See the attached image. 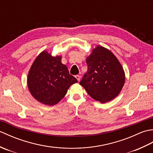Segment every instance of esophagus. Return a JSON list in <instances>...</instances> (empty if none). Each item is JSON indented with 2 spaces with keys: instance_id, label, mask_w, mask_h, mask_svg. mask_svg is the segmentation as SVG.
<instances>
[{
  "instance_id": "obj_1",
  "label": "esophagus",
  "mask_w": 153,
  "mask_h": 153,
  "mask_svg": "<svg viewBox=\"0 0 153 153\" xmlns=\"http://www.w3.org/2000/svg\"><path fill=\"white\" fill-rule=\"evenodd\" d=\"M75 77L77 79V80L78 81V82H79L80 80V76H79V75H76V76H75Z\"/></svg>"
}]
</instances>
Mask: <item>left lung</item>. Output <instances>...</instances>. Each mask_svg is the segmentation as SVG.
Wrapping results in <instances>:
<instances>
[{
    "label": "left lung",
    "instance_id": "1",
    "mask_svg": "<svg viewBox=\"0 0 153 153\" xmlns=\"http://www.w3.org/2000/svg\"><path fill=\"white\" fill-rule=\"evenodd\" d=\"M86 63L87 71L80 85L97 101L105 103L114 99L125 82L124 71L116 57L106 48L97 46Z\"/></svg>",
    "mask_w": 153,
    "mask_h": 153
}]
</instances>
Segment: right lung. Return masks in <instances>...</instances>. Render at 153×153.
I'll return each mask as SVG.
<instances>
[{
	"label": "right lung",
	"instance_id": "right-lung-1",
	"mask_svg": "<svg viewBox=\"0 0 153 153\" xmlns=\"http://www.w3.org/2000/svg\"><path fill=\"white\" fill-rule=\"evenodd\" d=\"M77 82L66 65L62 64L61 56H53L46 51L36 58L27 77L28 88L32 96L47 105L57 104L70 86Z\"/></svg>",
	"mask_w": 153,
	"mask_h": 153
}]
</instances>
